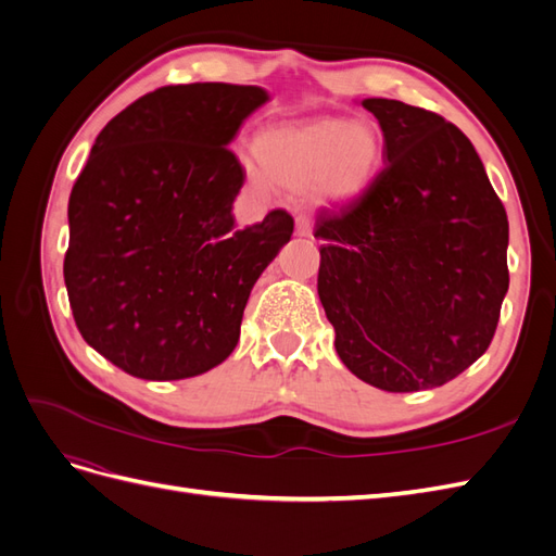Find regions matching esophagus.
<instances>
[{"label": "esophagus", "instance_id": "34e87169", "mask_svg": "<svg viewBox=\"0 0 556 556\" xmlns=\"http://www.w3.org/2000/svg\"><path fill=\"white\" fill-rule=\"evenodd\" d=\"M294 229H296V237H304V239L313 233V225H311L308 217H296Z\"/></svg>", "mask_w": 556, "mask_h": 556}]
</instances>
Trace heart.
<instances>
[{"instance_id":"heart-1","label":"heart","mask_w":556,"mask_h":556,"mask_svg":"<svg viewBox=\"0 0 556 556\" xmlns=\"http://www.w3.org/2000/svg\"><path fill=\"white\" fill-rule=\"evenodd\" d=\"M257 164H243L255 192L268 182L288 192H306L315 208H348L374 188L384 162L380 129L366 117L319 115L274 125L257 134Z\"/></svg>"}]
</instances>
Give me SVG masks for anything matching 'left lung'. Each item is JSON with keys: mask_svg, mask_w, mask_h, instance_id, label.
<instances>
[{"mask_svg": "<svg viewBox=\"0 0 556 556\" xmlns=\"http://www.w3.org/2000/svg\"><path fill=\"white\" fill-rule=\"evenodd\" d=\"M378 117L384 169L364 199L319 213L317 294L336 352L384 392L441 387L490 348L508 292V215L464 131L396 99Z\"/></svg>", "mask_w": 556, "mask_h": 556, "instance_id": "left-lung-1", "label": "left lung"}]
</instances>
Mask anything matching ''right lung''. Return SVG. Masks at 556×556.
<instances>
[{"label":"right lung","mask_w":556,"mask_h":556,"mask_svg":"<svg viewBox=\"0 0 556 556\" xmlns=\"http://www.w3.org/2000/svg\"><path fill=\"white\" fill-rule=\"evenodd\" d=\"M271 94L190 83L137 99L99 131L70 197L64 285L83 339L125 374L182 380L223 364L252 285L290 241L271 211L239 229L229 143Z\"/></svg>","instance_id":"right-lung-1"}]
</instances>
